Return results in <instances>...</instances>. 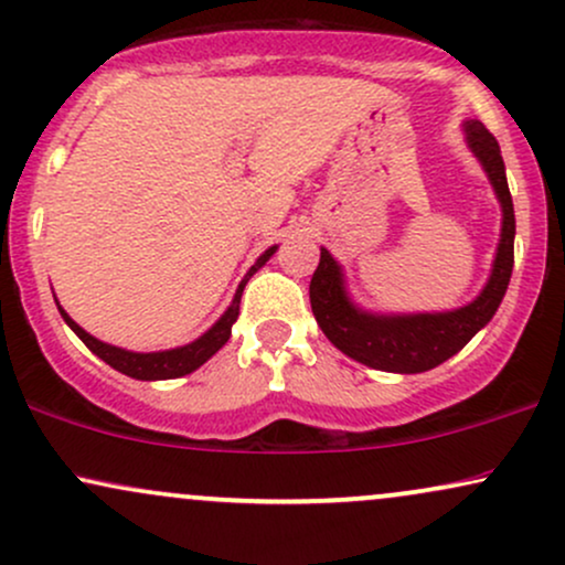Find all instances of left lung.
<instances>
[{
  "label": "left lung",
  "mask_w": 565,
  "mask_h": 565,
  "mask_svg": "<svg viewBox=\"0 0 565 565\" xmlns=\"http://www.w3.org/2000/svg\"><path fill=\"white\" fill-rule=\"evenodd\" d=\"M468 142L478 161L494 185L502 204V238H499L494 268L489 284L470 305L446 313H414V316H374L364 313L348 300L342 270L327 249H321L319 268L310 278V308L321 332L334 348L361 364L380 372L417 374L436 369L459 353L481 332L491 316L497 313L512 274V244H515V212L504 174V161L499 142L481 121H465Z\"/></svg>",
  "instance_id": "1"
}]
</instances>
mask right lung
<instances>
[{
    "instance_id": "1",
    "label": "right lung",
    "mask_w": 565,
    "mask_h": 565,
    "mask_svg": "<svg viewBox=\"0 0 565 565\" xmlns=\"http://www.w3.org/2000/svg\"><path fill=\"white\" fill-rule=\"evenodd\" d=\"M276 252V246H270L265 255L257 257V263L252 265L249 274L244 276V281L238 284L236 289V297H233L231 308L225 310L223 316H220V321L215 327L210 329L206 334H201L199 340H193L191 345H183V348H174V350H161V353H132V350H125V348H116V345H108V342H100L95 340L93 334H87L84 329L76 323L66 310L57 305V310H61L63 321L68 323L71 329H74L76 337L87 345L97 359L106 361L108 366H114L116 372L127 374V377H135V380H174V377H183V374H191L193 369H199L204 361H210L212 355L217 353L220 348L228 342L231 337V327L236 323L238 319V302H242V291L246 287V281H249L252 274H257V270L263 268L265 263L270 260V255Z\"/></svg>"
}]
</instances>
